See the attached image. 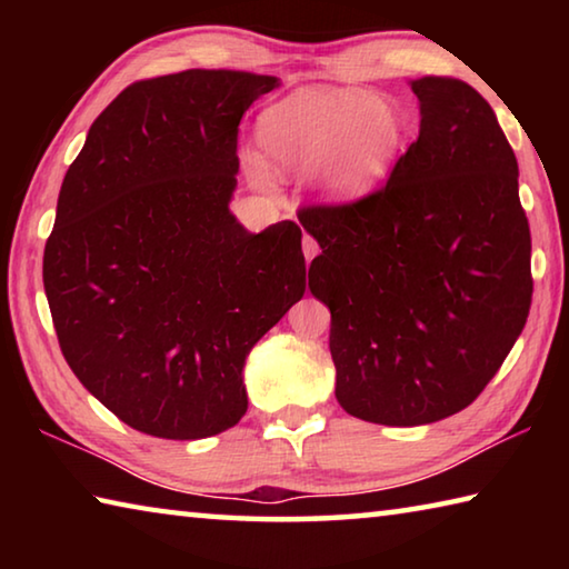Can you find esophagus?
<instances>
[{"instance_id": "esophagus-1", "label": "esophagus", "mask_w": 569, "mask_h": 569, "mask_svg": "<svg viewBox=\"0 0 569 569\" xmlns=\"http://www.w3.org/2000/svg\"><path fill=\"white\" fill-rule=\"evenodd\" d=\"M316 253H319V243H316L311 236H303V256H306V261L311 263Z\"/></svg>"}]
</instances>
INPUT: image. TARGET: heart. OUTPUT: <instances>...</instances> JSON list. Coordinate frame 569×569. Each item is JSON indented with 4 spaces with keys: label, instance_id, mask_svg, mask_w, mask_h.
I'll return each mask as SVG.
<instances>
[{
    "label": "heart",
    "instance_id": "1",
    "mask_svg": "<svg viewBox=\"0 0 569 569\" xmlns=\"http://www.w3.org/2000/svg\"><path fill=\"white\" fill-rule=\"evenodd\" d=\"M258 140L278 166H316V188L333 203H359L391 176L409 118L397 100L359 88H308L261 114Z\"/></svg>",
    "mask_w": 569,
    "mask_h": 569
}]
</instances>
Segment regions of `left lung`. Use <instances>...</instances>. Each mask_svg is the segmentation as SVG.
Masks as SVG:
<instances>
[{
  "instance_id": "obj_1",
  "label": "left lung",
  "mask_w": 569,
  "mask_h": 569,
  "mask_svg": "<svg viewBox=\"0 0 569 569\" xmlns=\"http://www.w3.org/2000/svg\"><path fill=\"white\" fill-rule=\"evenodd\" d=\"M419 138L387 186L298 220L321 246L308 288L329 306L336 399L356 419L419 427L495 379L532 303L517 158L467 82L421 77Z\"/></svg>"
}]
</instances>
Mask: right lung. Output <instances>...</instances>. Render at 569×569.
Segmentation results:
<instances>
[{
	"mask_svg": "<svg viewBox=\"0 0 569 569\" xmlns=\"http://www.w3.org/2000/svg\"><path fill=\"white\" fill-rule=\"evenodd\" d=\"M276 77L132 82L62 180L42 281L64 361L142 435L203 439L248 409L243 363L306 291L301 228L230 216L238 124Z\"/></svg>",
	"mask_w": 569,
	"mask_h": 569,
	"instance_id": "1",
	"label": "right lung"
}]
</instances>
